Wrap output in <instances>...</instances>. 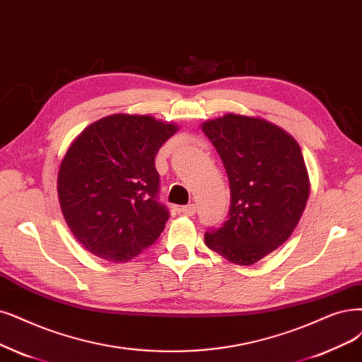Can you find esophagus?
Masks as SVG:
<instances>
[{"label": "esophagus", "mask_w": 362, "mask_h": 362, "mask_svg": "<svg viewBox=\"0 0 362 362\" xmlns=\"http://www.w3.org/2000/svg\"><path fill=\"white\" fill-rule=\"evenodd\" d=\"M180 211L186 216H194L195 211H197V207H195V204H188V206L180 207Z\"/></svg>", "instance_id": "1"}]
</instances>
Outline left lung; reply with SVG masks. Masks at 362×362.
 Returning a JSON list of instances; mask_svg holds the SVG:
<instances>
[{
    "mask_svg": "<svg viewBox=\"0 0 362 362\" xmlns=\"http://www.w3.org/2000/svg\"><path fill=\"white\" fill-rule=\"evenodd\" d=\"M230 180L228 219L204 234L207 247L252 265L284 245L298 225L310 192L298 143L259 117L225 115L202 125Z\"/></svg>",
    "mask_w": 362,
    "mask_h": 362,
    "instance_id": "left-lung-1",
    "label": "left lung"
}]
</instances>
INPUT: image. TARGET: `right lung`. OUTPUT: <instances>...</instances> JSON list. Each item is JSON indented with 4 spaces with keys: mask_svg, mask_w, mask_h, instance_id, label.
<instances>
[{
    "mask_svg": "<svg viewBox=\"0 0 362 362\" xmlns=\"http://www.w3.org/2000/svg\"><path fill=\"white\" fill-rule=\"evenodd\" d=\"M179 128L152 116L112 115L89 125L58 173L62 215L93 255L124 262L155 243L170 218L158 202L155 155Z\"/></svg>",
    "mask_w": 362,
    "mask_h": 362,
    "instance_id": "add662e5",
    "label": "right lung"
}]
</instances>
